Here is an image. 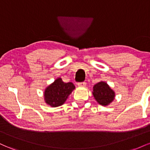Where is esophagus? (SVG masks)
Returning <instances> with one entry per match:
<instances>
[{
  "instance_id": "obj_1",
  "label": "esophagus",
  "mask_w": 150,
  "mask_h": 150,
  "mask_svg": "<svg viewBox=\"0 0 150 150\" xmlns=\"http://www.w3.org/2000/svg\"><path fill=\"white\" fill-rule=\"evenodd\" d=\"M77 85H78V86H80V87H85L86 85H87V83H86L85 82H78Z\"/></svg>"
}]
</instances>
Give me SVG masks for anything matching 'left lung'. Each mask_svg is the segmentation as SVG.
Returning a JSON list of instances; mask_svg holds the SVG:
<instances>
[{
    "label": "left lung",
    "instance_id": "obj_1",
    "mask_svg": "<svg viewBox=\"0 0 150 150\" xmlns=\"http://www.w3.org/2000/svg\"><path fill=\"white\" fill-rule=\"evenodd\" d=\"M93 95L99 104L106 106L114 99L115 93L106 82H100L93 87Z\"/></svg>",
    "mask_w": 150,
    "mask_h": 150
}]
</instances>
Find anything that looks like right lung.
Returning <instances> with one entry per match:
<instances>
[{
	"instance_id": "add662e5",
	"label": "right lung",
	"mask_w": 150,
	"mask_h": 150,
	"mask_svg": "<svg viewBox=\"0 0 150 150\" xmlns=\"http://www.w3.org/2000/svg\"><path fill=\"white\" fill-rule=\"evenodd\" d=\"M75 87L73 82H64L61 78H58L45 89L44 98L46 104L52 107L61 106Z\"/></svg>"
}]
</instances>
